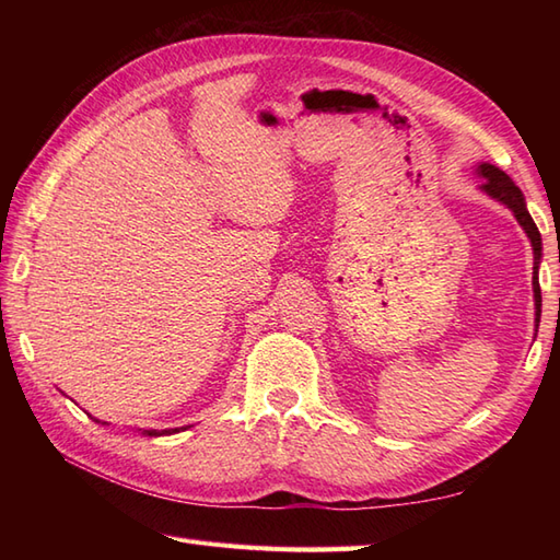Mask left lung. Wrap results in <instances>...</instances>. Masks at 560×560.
I'll return each mask as SVG.
<instances>
[{
  "instance_id": "left-lung-1",
  "label": "left lung",
  "mask_w": 560,
  "mask_h": 560,
  "mask_svg": "<svg viewBox=\"0 0 560 560\" xmlns=\"http://www.w3.org/2000/svg\"><path fill=\"white\" fill-rule=\"evenodd\" d=\"M479 175H481V189L489 197L498 199L501 205H505L510 211L515 213L517 223L525 229L532 249H534V277H532V287H534V305H537V327H539V317H541V289H539V259H541V235L537 223L532 221L525 197H522L520 187L510 180V177L498 171L491 163H481L479 165Z\"/></svg>"
}]
</instances>
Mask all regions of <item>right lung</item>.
I'll return each instance as SVG.
<instances>
[{"mask_svg":"<svg viewBox=\"0 0 560 560\" xmlns=\"http://www.w3.org/2000/svg\"><path fill=\"white\" fill-rule=\"evenodd\" d=\"M165 433H173V431H153V428L151 431H144V435H165Z\"/></svg>","mask_w":560,"mask_h":560,"instance_id":"right-lung-1","label":"right lung"}]
</instances>
